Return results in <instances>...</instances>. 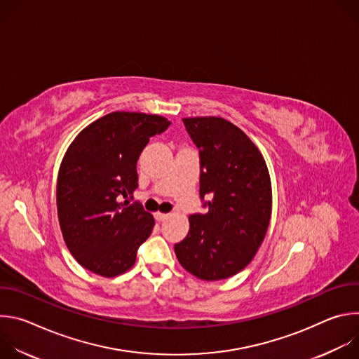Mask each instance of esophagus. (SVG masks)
<instances>
[{
	"instance_id": "esophagus-1",
	"label": "esophagus",
	"mask_w": 359,
	"mask_h": 359,
	"mask_svg": "<svg viewBox=\"0 0 359 359\" xmlns=\"http://www.w3.org/2000/svg\"><path fill=\"white\" fill-rule=\"evenodd\" d=\"M169 216H170V215H168V213H155V219H156L158 222H165V220L169 219Z\"/></svg>"
}]
</instances>
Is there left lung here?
Listing matches in <instances>:
<instances>
[{"label": "left lung", "mask_w": 359, "mask_h": 359, "mask_svg": "<svg viewBox=\"0 0 359 359\" xmlns=\"http://www.w3.org/2000/svg\"><path fill=\"white\" fill-rule=\"evenodd\" d=\"M183 123L198 149L200 198L209 212L189 217V233L175 252L194 277L224 280L248 266L266 237L273 204L269 169L257 146L231 122L201 116Z\"/></svg>", "instance_id": "obj_1"}]
</instances>
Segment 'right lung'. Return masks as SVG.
<instances>
[{"label": "right lung", "instance_id": "1", "mask_svg": "<svg viewBox=\"0 0 359 359\" xmlns=\"http://www.w3.org/2000/svg\"><path fill=\"white\" fill-rule=\"evenodd\" d=\"M170 122L158 115L112 112L86 126L62 159L57 206L65 244L86 270L115 277L136 262L155 219L122 197L137 187L136 165L149 139Z\"/></svg>", "mask_w": 359, "mask_h": 359}]
</instances>
